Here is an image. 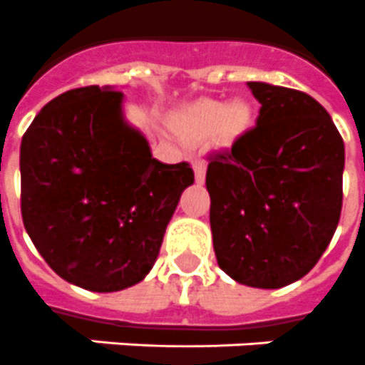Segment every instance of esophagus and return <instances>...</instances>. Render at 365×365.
<instances>
[{"mask_svg":"<svg viewBox=\"0 0 365 365\" xmlns=\"http://www.w3.org/2000/svg\"><path fill=\"white\" fill-rule=\"evenodd\" d=\"M192 168H195V178H197V183H204V180H206V161L197 159V161L192 163Z\"/></svg>","mask_w":365,"mask_h":365,"instance_id":"1","label":"esophagus"}]
</instances>
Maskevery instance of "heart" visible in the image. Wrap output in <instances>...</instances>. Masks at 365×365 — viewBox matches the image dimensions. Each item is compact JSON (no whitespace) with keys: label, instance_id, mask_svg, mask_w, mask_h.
<instances>
[{"label":"heart","instance_id":"1","mask_svg":"<svg viewBox=\"0 0 365 365\" xmlns=\"http://www.w3.org/2000/svg\"><path fill=\"white\" fill-rule=\"evenodd\" d=\"M254 111L247 102L200 100L174 118V130L187 140H206L219 135L230 143L250 130Z\"/></svg>","mask_w":365,"mask_h":365}]
</instances>
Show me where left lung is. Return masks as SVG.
<instances>
[{"mask_svg":"<svg viewBox=\"0 0 365 365\" xmlns=\"http://www.w3.org/2000/svg\"><path fill=\"white\" fill-rule=\"evenodd\" d=\"M252 130L210 155L206 187L219 267L277 289L314 269L338 228L345 146L323 106L295 88L249 81Z\"/></svg>","mask_w":365,"mask_h":365,"instance_id":"left-lung-1","label":"left lung"}]
</instances>
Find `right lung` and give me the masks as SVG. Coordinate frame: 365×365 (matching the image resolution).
Here are the masks:
<instances>
[{
	"label": "right lung",
	"mask_w": 365,
	"mask_h": 365,
	"mask_svg": "<svg viewBox=\"0 0 365 365\" xmlns=\"http://www.w3.org/2000/svg\"><path fill=\"white\" fill-rule=\"evenodd\" d=\"M21 219L61 278L88 292L135 286L195 173L152 158L122 118V93L79 87L46 103L21 137Z\"/></svg>",
	"instance_id": "right-lung-1"
}]
</instances>
